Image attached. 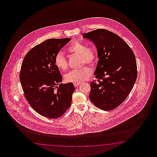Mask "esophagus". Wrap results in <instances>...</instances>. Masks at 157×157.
I'll return each mask as SVG.
<instances>
[{
  "mask_svg": "<svg viewBox=\"0 0 157 157\" xmlns=\"http://www.w3.org/2000/svg\"><path fill=\"white\" fill-rule=\"evenodd\" d=\"M80 83H81L80 82H74V83H73V84H74V85L75 87H77L79 85Z\"/></svg>",
  "mask_w": 157,
  "mask_h": 157,
  "instance_id": "1",
  "label": "esophagus"
}]
</instances>
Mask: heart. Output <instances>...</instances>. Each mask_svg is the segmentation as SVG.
Here are the masks:
<instances>
[{
  "label": "heart",
  "mask_w": 157,
  "mask_h": 157,
  "mask_svg": "<svg viewBox=\"0 0 157 157\" xmlns=\"http://www.w3.org/2000/svg\"><path fill=\"white\" fill-rule=\"evenodd\" d=\"M70 53L79 55L82 57V64L85 63L91 66L94 65L97 62V52L93 48H87L83 43L75 41L67 48ZM55 64L62 71H64L68 68V62L63 53H57L55 57ZM93 71L90 67L85 66L78 70H74L65 75L64 78L67 82H80L88 79L92 75Z\"/></svg>",
  "instance_id": "b5f03b06"
}]
</instances>
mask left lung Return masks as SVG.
I'll return each mask as SVG.
<instances>
[{"instance_id": "8db88e82", "label": "left lung", "mask_w": 157, "mask_h": 157, "mask_svg": "<svg viewBox=\"0 0 157 157\" xmlns=\"http://www.w3.org/2000/svg\"><path fill=\"white\" fill-rule=\"evenodd\" d=\"M82 36L94 43L99 59L94 72L97 81L90 82L89 98L101 109H114L127 98L136 80L134 53L120 36L106 29Z\"/></svg>"}]
</instances>
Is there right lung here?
I'll return each mask as SVG.
<instances>
[{"instance_id": "1", "label": "right lung", "mask_w": 157, "mask_h": 157, "mask_svg": "<svg viewBox=\"0 0 157 157\" xmlns=\"http://www.w3.org/2000/svg\"><path fill=\"white\" fill-rule=\"evenodd\" d=\"M71 38H52L32 48L24 57L19 79L24 95L38 114L49 119L62 116L71 104L75 90L71 82L63 84L55 64L57 53Z\"/></svg>"}]
</instances>
